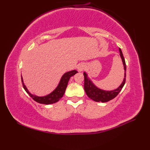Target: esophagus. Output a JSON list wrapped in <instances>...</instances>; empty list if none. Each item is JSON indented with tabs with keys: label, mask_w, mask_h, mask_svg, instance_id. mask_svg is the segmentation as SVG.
<instances>
[{
	"label": "esophagus",
	"mask_w": 150,
	"mask_h": 150,
	"mask_svg": "<svg viewBox=\"0 0 150 150\" xmlns=\"http://www.w3.org/2000/svg\"><path fill=\"white\" fill-rule=\"evenodd\" d=\"M84 69V65H82V64H80V65L78 66V68H77L78 71H80V72L83 71Z\"/></svg>",
	"instance_id": "obj_1"
}]
</instances>
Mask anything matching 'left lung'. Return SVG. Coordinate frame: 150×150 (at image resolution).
Masks as SVG:
<instances>
[{
    "instance_id": "left-lung-1",
    "label": "left lung",
    "mask_w": 150,
    "mask_h": 150,
    "mask_svg": "<svg viewBox=\"0 0 150 150\" xmlns=\"http://www.w3.org/2000/svg\"><path fill=\"white\" fill-rule=\"evenodd\" d=\"M119 52H120V58L122 59L123 66H124V78L122 84H121L117 89H115V90H111V91H106V90H101V89L97 87L93 83V82H92L90 79L88 78L86 73L84 72V90L86 91V95L88 96V97L90 98L91 99L93 100L95 102L106 103V102L112 100L115 97H116L117 96V95L119 93V92L122 90V89L126 82V65L125 60H124L122 52V51H121L120 48H119Z\"/></svg>"
}]
</instances>
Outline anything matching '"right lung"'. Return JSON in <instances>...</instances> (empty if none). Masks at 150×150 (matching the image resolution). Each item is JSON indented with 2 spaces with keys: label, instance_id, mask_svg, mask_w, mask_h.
I'll use <instances>...</instances> for the list:
<instances>
[{
  "label": "right lung",
  "instance_id": "add662e5",
  "mask_svg": "<svg viewBox=\"0 0 150 150\" xmlns=\"http://www.w3.org/2000/svg\"><path fill=\"white\" fill-rule=\"evenodd\" d=\"M78 72L76 71V70H72V71L65 73L62 76L58 86H57V87L55 89V90H54L51 93L43 97L36 96V95L31 94L30 92L28 91L26 86L24 85L23 79H22V77H21L22 83L25 91L27 92V93L35 101H36L40 104H53V103H57V102H58L60 98L63 97L64 94L65 93L67 86H68V83L69 79L71 78V77H72V76L75 75Z\"/></svg>",
  "mask_w": 150,
  "mask_h": 150
}]
</instances>
